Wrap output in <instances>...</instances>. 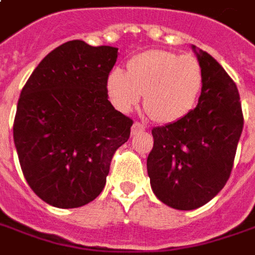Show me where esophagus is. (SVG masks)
<instances>
[{
  "mask_svg": "<svg viewBox=\"0 0 255 255\" xmlns=\"http://www.w3.org/2000/svg\"><path fill=\"white\" fill-rule=\"evenodd\" d=\"M145 130V126L144 125L138 124V122H134L133 126H131V134H137L140 131H144Z\"/></svg>",
  "mask_w": 255,
  "mask_h": 255,
  "instance_id": "obj_1",
  "label": "esophagus"
}]
</instances>
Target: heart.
Wrapping results in <instances>:
<instances>
[{"label": "heart", "mask_w": 255, "mask_h": 255, "mask_svg": "<svg viewBox=\"0 0 255 255\" xmlns=\"http://www.w3.org/2000/svg\"><path fill=\"white\" fill-rule=\"evenodd\" d=\"M203 87V69L197 58L154 50L131 59L128 72L111 71L107 93L119 111L133 110L141 96L148 117L158 124H171L187 115Z\"/></svg>", "instance_id": "obj_1"}]
</instances>
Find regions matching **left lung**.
<instances>
[{"label":"left lung","instance_id":"obj_1","mask_svg":"<svg viewBox=\"0 0 255 255\" xmlns=\"http://www.w3.org/2000/svg\"><path fill=\"white\" fill-rule=\"evenodd\" d=\"M191 48L203 69L201 96L182 119L151 130L154 147L147 158L154 194L182 211L207 204L222 190L243 130L235 82L208 52Z\"/></svg>","mask_w":255,"mask_h":255}]
</instances>
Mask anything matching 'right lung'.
Segmentation results:
<instances>
[{"label": "right lung", "instance_id": "add662e5", "mask_svg": "<svg viewBox=\"0 0 255 255\" xmlns=\"http://www.w3.org/2000/svg\"><path fill=\"white\" fill-rule=\"evenodd\" d=\"M118 48L72 40L52 50L17 101L13 141L24 179L57 208L89 204L103 191L133 121L117 111L107 79Z\"/></svg>", "mask_w": 255, "mask_h": 255}]
</instances>
